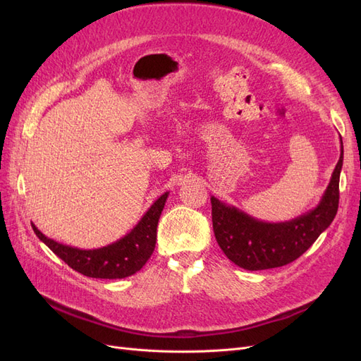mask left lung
<instances>
[{
  "label": "left lung",
  "mask_w": 361,
  "mask_h": 361,
  "mask_svg": "<svg viewBox=\"0 0 361 361\" xmlns=\"http://www.w3.org/2000/svg\"><path fill=\"white\" fill-rule=\"evenodd\" d=\"M342 166L343 143L341 137V158L322 199L312 211L289 221L257 220L212 195L214 233L224 255L235 265L248 271L277 268L298 259L334 220L338 207V179Z\"/></svg>",
  "instance_id": "left-lung-1"
}]
</instances>
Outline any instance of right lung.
Returning a JSON list of instances; mask_svg holds the SVG:
<instances>
[{
    "instance_id": "add662e5",
    "label": "right lung",
    "mask_w": 361,
    "mask_h": 361,
    "mask_svg": "<svg viewBox=\"0 0 361 361\" xmlns=\"http://www.w3.org/2000/svg\"><path fill=\"white\" fill-rule=\"evenodd\" d=\"M167 197L169 192H164L141 216L133 231L116 243L101 248L82 250L64 245L43 235L32 223L31 227L40 241L52 250V253L82 276L92 279H125L143 268L154 253L157 227Z\"/></svg>"
}]
</instances>
